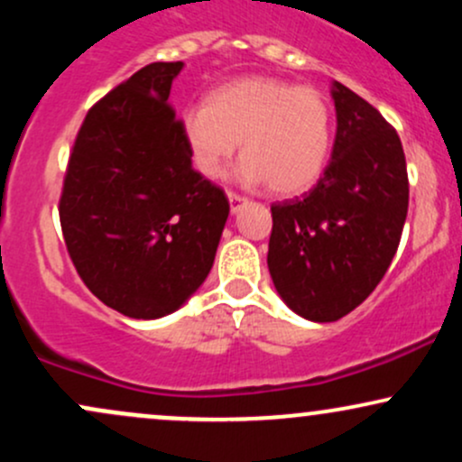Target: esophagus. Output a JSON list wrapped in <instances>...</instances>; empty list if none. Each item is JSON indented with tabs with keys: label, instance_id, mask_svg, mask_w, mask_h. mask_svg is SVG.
Instances as JSON below:
<instances>
[{
	"label": "esophagus",
	"instance_id": "esophagus-1",
	"mask_svg": "<svg viewBox=\"0 0 462 462\" xmlns=\"http://www.w3.org/2000/svg\"><path fill=\"white\" fill-rule=\"evenodd\" d=\"M227 199H230V210H232V213H238V210H241V206L247 201L245 198H243V195L235 193V190H227Z\"/></svg>",
	"mask_w": 462,
	"mask_h": 462
}]
</instances>
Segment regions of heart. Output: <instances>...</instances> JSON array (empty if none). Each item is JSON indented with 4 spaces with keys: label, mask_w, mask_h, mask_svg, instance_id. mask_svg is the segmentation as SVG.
<instances>
[{
    "label": "heart",
    "mask_w": 462,
    "mask_h": 462,
    "mask_svg": "<svg viewBox=\"0 0 462 462\" xmlns=\"http://www.w3.org/2000/svg\"><path fill=\"white\" fill-rule=\"evenodd\" d=\"M182 134L201 176H224L241 143V182H267L273 193L298 195L315 187L326 169L332 113L317 88L243 78L215 88L204 108L187 110Z\"/></svg>",
    "instance_id": "obj_1"
}]
</instances>
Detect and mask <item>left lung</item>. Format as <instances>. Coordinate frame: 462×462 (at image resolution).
Masks as SVG:
<instances>
[{"label":"left lung","mask_w":462,"mask_h":462,"mask_svg":"<svg viewBox=\"0 0 462 462\" xmlns=\"http://www.w3.org/2000/svg\"><path fill=\"white\" fill-rule=\"evenodd\" d=\"M332 161L304 198L272 206L267 264L275 291L310 321H337L369 298L400 245L408 213L402 141L360 95L332 82Z\"/></svg>","instance_id":"left-lung-1"}]
</instances>
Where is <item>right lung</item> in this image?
<instances>
[{
	"label": "right lung",
	"instance_id": "1",
	"mask_svg": "<svg viewBox=\"0 0 462 462\" xmlns=\"http://www.w3.org/2000/svg\"><path fill=\"white\" fill-rule=\"evenodd\" d=\"M182 67L152 62L88 110L58 206L82 282L132 319L169 315L199 289L230 213L167 102Z\"/></svg>",
	"mask_w": 462,
	"mask_h": 462
}]
</instances>
